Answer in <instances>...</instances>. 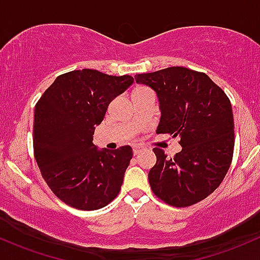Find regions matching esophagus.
Masks as SVG:
<instances>
[{"label":"esophagus","instance_id":"1","mask_svg":"<svg viewBox=\"0 0 260 260\" xmlns=\"http://www.w3.org/2000/svg\"><path fill=\"white\" fill-rule=\"evenodd\" d=\"M141 150H143V147H141V145H135V147H133V154H135V155H137Z\"/></svg>","mask_w":260,"mask_h":260}]
</instances>
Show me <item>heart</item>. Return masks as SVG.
<instances>
[{
	"instance_id": "1",
	"label": "heart",
	"mask_w": 260,
	"mask_h": 260,
	"mask_svg": "<svg viewBox=\"0 0 260 260\" xmlns=\"http://www.w3.org/2000/svg\"><path fill=\"white\" fill-rule=\"evenodd\" d=\"M143 90H144V87H136L135 90H133L132 95H133V93H136V92H139V91H143Z\"/></svg>"
}]
</instances>
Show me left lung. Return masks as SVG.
I'll return each instance as SVG.
<instances>
[{
	"mask_svg": "<svg viewBox=\"0 0 260 260\" xmlns=\"http://www.w3.org/2000/svg\"><path fill=\"white\" fill-rule=\"evenodd\" d=\"M136 82L155 91L160 110L156 133L180 138L182 149L173 159L154 148L149 170L155 196L175 207L206 199L230 169L235 148V123L227 95L206 74L172 67L138 74Z\"/></svg>",
	"mask_w": 260,
	"mask_h": 260,
	"instance_id": "left-lung-1",
	"label": "left lung"
}]
</instances>
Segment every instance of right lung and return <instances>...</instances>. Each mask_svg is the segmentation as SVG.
I'll return each mask as SVG.
<instances>
[{
  "label": "right lung",
  "mask_w": 260,
  "mask_h": 260,
  "mask_svg": "<svg viewBox=\"0 0 260 260\" xmlns=\"http://www.w3.org/2000/svg\"><path fill=\"white\" fill-rule=\"evenodd\" d=\"M133 82L129 75L74 70L58 76L37 102L34 156L48 186L69 206L99 210L118 195L132 148L99 149L92 141L108 105Z\"/></svg>",
  "instance_id": "add662e5"
}]
</instances>
